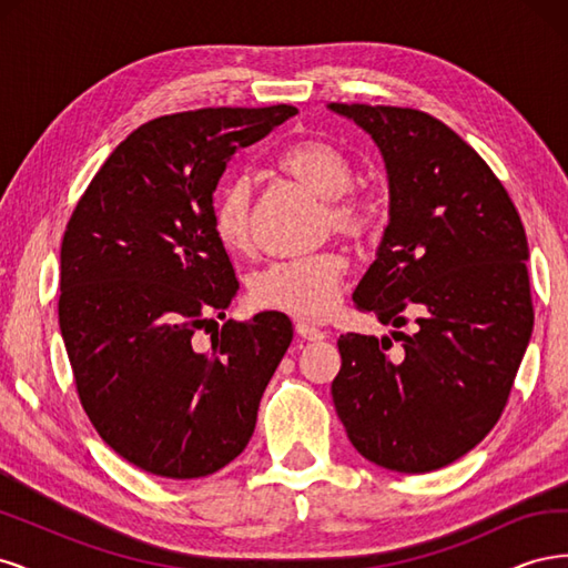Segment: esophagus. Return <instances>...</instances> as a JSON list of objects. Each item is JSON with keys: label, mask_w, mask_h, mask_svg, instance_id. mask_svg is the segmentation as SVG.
<instances>
[{"label": "esophagus", "mask_w": 568, "mask_h": 568, "mask_svg": "<svg viewBox=\"0 0 568 568\" xmlns=\"http://www.w3.org/2000/svg\"><path fill=\"white\" fill-rule=\"evenodd\" d=\"M296 334L307 341H324L326 338V332L307 320H296Z\"/></svg>", "instance_id": "34e87169"}]
</instances>
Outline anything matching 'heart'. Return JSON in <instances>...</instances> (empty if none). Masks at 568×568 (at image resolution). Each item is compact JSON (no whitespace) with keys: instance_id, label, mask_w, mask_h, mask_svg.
Returning <instances> with one entry per match:
<instances>
[{"instance_id":"1","label":"heart","mask_w":568,"mask_h":568,"mask_svg":"<svg viewBox=\"0 0 568 568\" xmlns=\"http://www.w3.org/2000/svg\"><path fill=\"white\" fill-rule=\"evenodd\" d=\"M280 168L307 192L326 201V225H332L334 232L359 239L372 230L376 205L369 196L351 192L355 168L336 144L322 140L298 142L282 153ZM251 199V180L236 175L220 186L213 201V232L227 251L248 248ZM343 274H346V261L338 253L272 263L251 280V301L267 311L322 317L336 303Z\"/></svg>"}]
</instances>
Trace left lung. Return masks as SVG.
<instances>
[{
    "mask_svg": "<svg viewBox=\"0 0 568 568\" xmlns=\"http://www.w3.org/2000/svg\"><path fill=\"white\" fill-rule=\"evenodd\" d=\"M379 146L388 225L353 301L388 336L343 334L332 384L355 450L426 474L467 455L500 419L532 332L521 217L486 161L434 115L329 104ZM405 312H419L398 333Z\"/></svg>",
    "mask_w": 568,
    "mask_h": 568,
    "instance_id": "left-lung-1",
    "label": "left lung"
}]
</instances>
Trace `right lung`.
Here are the masks:
<instances>
[{
    "instance_id": "right-lung-1",
    "label": "right lung",
    "mask_w": 568,
    "mask_h": 568,
    "mask_svg": "<svg viewBox=\"0 0 568 568\" xmlns=\"http://www.w3.org/2000/svg\"><path fill=\"white\" fill-rule=\"evenodd\" d=\"M296 113L222 106L151 120L115 146L68 222L59 324L80 403L149 474L201 478L242 455L294 338L270 311L227 320L209 351L194 348L239 291L213 232L215 186L236 149Z\"/></svg>"
}]
</instances>
